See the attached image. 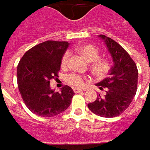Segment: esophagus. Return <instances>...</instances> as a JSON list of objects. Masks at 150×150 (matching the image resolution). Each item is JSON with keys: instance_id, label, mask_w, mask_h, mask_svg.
I'll return each instance as SVG.
<instances>
[{"instance_id": "34e87169", "label": "esophagus", "mask_w": 150, "mask_h": 150, "mask_svg": "<svg viewBox=\"0 0 150 150\" xmlns=\"http://www.w3.org/2000/svg\"><path fill=\"white\" fill-rule=\"evenodd\" d=\"M84 91H86V89H78V88H73V92L75 93H82V92H84Z\"/></svg>"}]
</instances>
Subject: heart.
Instances as JSON below:
<instances>
[{
    "label": "heart",
    "mask_w": 150,
    "mask_h": 150,
    "mask_svg": "<svg viewBox=\"0 0 150 150\" xmlns=\"http://www.w3.org/2000/svg\"><path fill=\"white\" fill-rule=\"evenodd\" d=\"M79 51L87 60L88 62H91L90 68H91V71L93 72V73L96 77L100 78H105L109 73L111 68H112V63L108 59L99 58L100 52L95 46L85 45V46H83L82 47H80ZM69 57H70L69 52H66L63 54L62 60H61L62 67H65L68 65ZM86 80H87V77L75 73V72L70 73L66 77L67 83L73 87H76V88L83 87Z\"/></svg>",
    "instance_id": "b5f03b06"
}]
</instances>
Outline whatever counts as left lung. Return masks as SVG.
<instances>
[{"label": "left lung", "mask_w": 150, "mask_h": 150, "mask_svg": "<svg viewBox=\"0 0 150 150\" xmlns=\"http://www.w3.org/2000/svg\"><path fill=\"white\" fill-rule=\"evenodd\" d=\"M99 37L104 40L114 64L108 77L96 84L101 90L106 89V94H98L88 107L96 115L113 118L126 110L134 99L138 86V69L134 61L118 42L105 35Z\"/></svg>", "instance_id": "obj_1"}]
</instances>
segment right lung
Segmentation results:
<instances>
[{
  "label": "right lung",
  "mask_w": 150,
  "mask_h": 150,
  "mask_svg": "<svg viewBox=\"0 0 150 150\" xmlns=\"http://www.w3.org/2000/svg\"><path fill=\"white\" fill-rule=\"evenodd\" d=\"M67 42L46 41L34 46L21 58L17 66V85L22 100L33 113L52 117L64 112L74 93L65 85L61 92L51 89L50 80L58 77L61 60Z\"/></svg>",
  "instance_id": "add662e5"
}]
</instances>
